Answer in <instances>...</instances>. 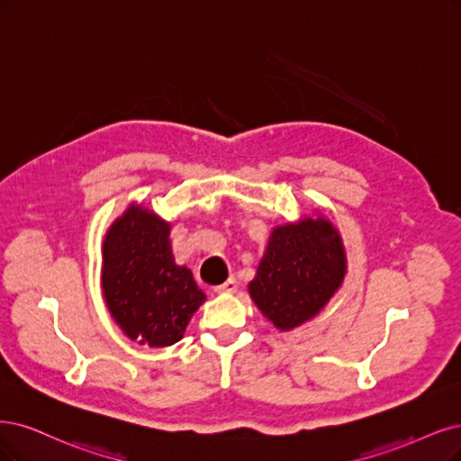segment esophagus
<instances>
[{
    "mask_svg": "<svg viewBox=\"0 0 461 461\" xmlns=\"http://www.w3.org/2000/svg\"><path fill=\"white\" fill-rule=\"evenodd\" d=\"M216 293H235L237 291V281L231 277V279H228L226 283H221V285H218L216 288H214Z\"/></svg>",
    "mask_w": 461,
    "mask_h": 461,
    "instance_id": "1",
    "label": "esophagus"
}]
</instances>
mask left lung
I'll return each instance as SVG.
<instances>
[{"mask_svg": "<svg viewBox=\"0 0 461 461\" xmlns=\"http://www.w3.org/2000/svg\"><path fill=\"white\" fill-rule=\"evenodd\" d=\"M315 214L271 230L257 276L249 283L252 302L281 332L317 317L348 274L342 235L325 214Z\"/></svg>", "mask_w": 461, "mask_h": 461, "instance_id": "left-lung-1", "label": "left lung"}]
</instances>
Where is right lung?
Here are the masks:
<instances>
[{
  "label": "right lung",
  "mask_w": 461,
  "mask_h": 461,
  "mask_svg": "<svg viewBox=\"0 0 461 461\" xmlns=\"http://www.w3.org/2000/svg\"><path fill=\"white\" fill-rule=\"evenodd\" d=\"M100 283L115 325L149 348L176 344L207 300L192 271L175 260L170 221L142 203H131L108 228Z\"/></svg>",
  "instance_id": "1"
}]
</instances>
